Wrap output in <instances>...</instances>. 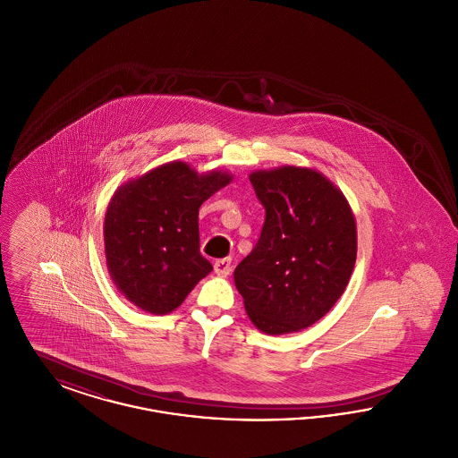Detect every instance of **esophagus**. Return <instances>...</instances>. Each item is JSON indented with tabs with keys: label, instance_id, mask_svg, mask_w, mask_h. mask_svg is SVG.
<instances>
[{
	"label": "esophagus",
	"instance_id": "34e87169",
	"mask_svg": "<svg viewBox=\"0 0 458 458\" xmlns=\"http://www.w3.org/2000/svg\"><path fill=\"white\" fill-rule=\"evenodd\" d=\"M215 271H216V275H221V276L230 275V271H232V259L230 258L218 259V261L215 262Z\"/></svg>",
	"mask_w": 458,
	"mask_h": 458
}]
</instances>
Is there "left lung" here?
<instances>
[{
  "label": "left lung",
  "instance_id": "1",
  "mask_svg": "<svg viewBox=\"0 0 458 458\" xmlns=\"http://www.w3.org/2000/svg\"><path fill=\"white\" fill-rule=\"evenodd\" d=\"M266 211L261 237L233 278L250 321L284 335L319 321L349 284L357 230L349 202L323 174L295 166L250 174Z\"/></svg>",
  "mask_w": 458,
  "mask_h": 458
}]
</instances>
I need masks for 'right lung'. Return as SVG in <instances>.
Here are the masks:
<instances>
[{
    "label": "right lung",
    "mask_w": 458,
    "mask_h": 458,
    "mask_svg": "<svg viewBox=\"0 0 458 458\" xmlns=\"http://www.w3.org/2000/svg\"><path fill=\"white\" fill-rule=\"evenodd\" d=\"M230 176L197 174L174 161L125 183L109 202L105 250L109 275L137 307L168 314L213 271L199 250V208Z\"/></svg>",
    "instance_id": "obj_1"
}]
</instances>
